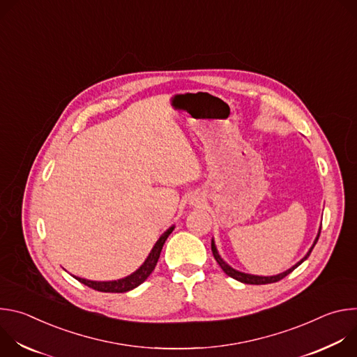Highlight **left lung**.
Instances as JSON below:
<instances>
[{
    "mask_svg": "<svg viewBox=\"0 0 357 357\" xmlns=\"http://www.w3.org/2000/svg\"><path fill=\"white\" fill-rule=\"evenodd\" d=\"M319 234H321V227H319V231H318V236H317V238H315V241H314V244H312V247L310 248V251L305 254V257L301 260V261H298L295 266H292L289 270H287V271H284V273H281V274H277V275H271V277H263V275H252V274H245V273H241V271H237V270H234V268H231L222 257H220V254H219V251H218V248H216V244H215V240H212V251H213V257L216 259V261H218V264L220 266V268L229 275V277H231V278H234V280H237V281H240V282H244V284H251V285H263V284H271V282H277V281H280V280H282L284 277H287L289 273H292L298 266H301L305 260H307L308 257H310V254H311V251H312V248L315 247V244H317V241H318V238H319Z\"/></svg>",
    "mask_w": 357,
    "mask_h": 357,
    "instance_id": "obj_1",
    "label": "left lung"
}]
</instances>
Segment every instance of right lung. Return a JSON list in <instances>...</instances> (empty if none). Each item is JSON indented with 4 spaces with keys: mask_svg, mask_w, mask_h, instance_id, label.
Segmentation results:
<instances>
[{
    "mask_svg": "<svg viewBox=\"0 0 357 357\" xmlns=\"http://www.w3.org/2000/svg\"><path fill=\"white\" fill-rule=\"evenodd\" d=\"M174 229H175V226H171L158 238L155 245L152 247L151 252L148 254V257L144 261V264L135 273L130 274L128 277H124V278L116 280V281H90V280H86V278H80V277H75V275L73 277L77 281H80L82 284L90 287V288H93L96 291H100V292H127V291H131L135 287H138L139 284H142L149 277V274L154 271V268H155V266L158 263V259H160L161 250L164 247V243L168 238V236L172 233Z\"/></svg>",
    "mask_w": 357,
    "mask_h": 357,
    "instance_id": "add662e5",
    "label": "right lung"
}]
</instances>
